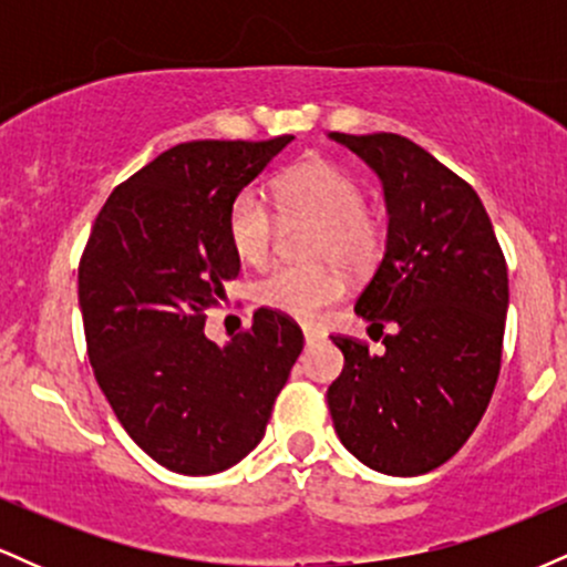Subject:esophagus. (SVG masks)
Listing matches in <instances>:
<instances>
[{
    "label": "esophagus",
    "instance_id": "esophagus-1",
    "mask_svg": "<svg viewBox=\"0 0 567 567\" xmlns=\"http://www.w3.org/2000/svg\"><path fill=\"white\" fill-rule=\"evenodd\" d=\"M303 338H306V343H315V341H320L322 333L315 328H303Z\"/></svg>",
    "mask_w": 567,
    "mask_h": 567
}]
</instances>
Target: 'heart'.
<instances>
[{
	"instance_id": "obj_1",
	"label": "heart",
	"mask_w": 567,
	"mask_h": 567,
	"mask_svg": "<svg viewBox=\"0 0 567 567\" xmlns=\"http://www.w3.org/2000/svg\"><path fill=\"white\" fill-rule=\"evenodd\" d=\"M277 213L285 220L317 224L311 261H336L349 271H368L383 252L379 218L365 210L360 184L341 167L309 159L292 167L275 186ZM277 213L256 186L234 194L226 213V237L245 264H261L277 237ZM347 292V279L336 266H275L252 285V298L266 309L292 320L315 322Z\"/></svg>"
}]
</instances>
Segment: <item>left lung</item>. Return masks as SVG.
<instances>
[{"mask_svg":"<svg viewBox=\"0 0 567 567\" xmlns=\"http://www.w3.org/2000/svg\"><path fill=\"white\" fill-rule=\"evenodd\" d=\"M381 178L386 252L354 311L395 324L381 354L333 336L343 351L328 408L343 447L392 477L445 464L483 419L501 370L509 277L477 192L394 133H330Z\"/></svg>","mask_w":567,"mask_h":567,"instance_id":"obj_1","label":"left lung"}]
</instances>
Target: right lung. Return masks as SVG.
Masks as SVG:
<instances>
[{"label": "right lung", "mask_w": 567, "mask_h": 567, "mask_svg": "<svg viewBox=\"0 0 567 567\" xmlns=\"http://www.w3.org/2000/svg\"><path fill=\"white\" fill-rule=\"evenodd\" d=\"M292 141H192L130 175L97 213L80 261L95 381L125 432L178 474H216L264 440L303 349L288 315L258 309L218 347L205 311L239 275L226 213Z\"/></svg>", "instance_id": "1"}]
</instances>
